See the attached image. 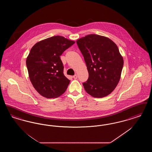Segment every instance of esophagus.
<instances>
[{
  "label": "esophagus",
  "mask_w": 152,
  "mask_h": 152,
  "mask_svg": "<svg viewBox=\"0 0 152 152\" xmlns=\"http://www.w3.org/2000/svg\"><path fill=\"white\" fill-rule=\"evenodd\" d=\"M73 79H77V75H75L74 76H73Z\"/></svg>",
  "instance_id": "1"
}]
</instances>
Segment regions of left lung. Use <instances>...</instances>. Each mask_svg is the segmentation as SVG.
I'll return each instance as SVG.
<instances>
[{
    "mask_svg": "<svg viewBox=\"0 0 152 152\" xmlns=\"http://www.w3.org/2000/svg\"><path fill=\"white\" fill-rule=\"evenodd\" d=\"M76 43L89 73L83 83L86 91L96 98L111 94L120 81L124 65L117 45L108 37L96 34L83 37Z\"/></svg>",
    "mask_w": 152,
    "mask_h": 152,
    "instance_id": "obj_1",
    "label": "left lung"
}]
</instances>
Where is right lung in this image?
I'll use <instances>...</instances> for the list:
<instances>
[{"instance_id": "right-lung-1", "label": "right lung", "mask_w": 152, "mask_h": 152, "mask_svg": "<svg viewBox=\"0 0 152 152\" xmlns=\"http://www.w3.org/2000/svg\"><path fill=\"white\" fill-rule=\"evenodd\" d=\"M75 42L61 36H52L36 43L26 60L30 81L46 98H56L65 92L69 84L63 73L60 56Z\"/></svg>"}]
</instances>
